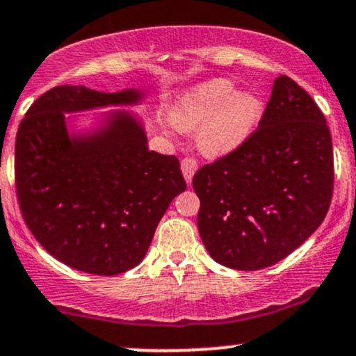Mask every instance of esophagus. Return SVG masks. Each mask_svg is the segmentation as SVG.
<instances>
[{
    "label": "esophagus",
    "instance_id": "1",
    "mask_svg": "<svg viewBox=\"0 0 356 356\" xmlns=\"http://www.w3.org/2000/svg\"><path fill=\"white\" fill-rule=\"evenodd\" d=\"M197 167H199V164H197V161H195V159H192V157H184L182 159L181 169H182V174H184V177H186L187 184L192 182V177H194Z\"/></svg>",
    "mask_w": 356,
    "mask_h": 356
}]
</instances>
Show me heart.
<instances>
[{
    "label": "heart",
    "instance_id": "1",
    "mask_svg": "<svg viewBox=\"0 0 356 356\" xmlns=\"http://www.w3.org/2000/svg\"><path fill=\"white\" fill-rule=\"evenodd\" d=\"M261 104L248 92H232V83L218 79L195 90L174 113L182 129L199 130V142L207 154H227L238 149L254 129Z\"/></svg>",
    "mask_w": 356,
    "mask_h": 356
}]
</instances>
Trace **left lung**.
I'll return each mask as SVG.
<instances>
[{
  "label": "left lung",
  "mask_w": 356,
  "mask_h": 356,
  "mask_svg": "<svg viewBox=\"0 0 356 356\" xmlns=\"http://www.w3.org/2000/svg\"><path fill=\"white\" fill-rule=\"evenodd\" d=\"M333 181L326 118L306 90L281 75L257 129L192 177L204 246L222 266H273L318 229Z\"/></svg>",
  "instance_id": "1"
}]
</instances>
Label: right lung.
Masks as SVG:
<instances>
[{
	"instance_id": "obj_1",
	"label": "right lung",
	"mask_w": 356,
	"mask_h": 356,
	"mask_svg": "<svg viewBox=\"0 0 356 356\" xmlns=\"http://www.w3.org/2000/svg\"><path fill=\"white\" fill-rule=\"evenodd\" d=\"M138 99L136 90L60 85L33 102L16 134V197L28 229L53 257L90 275L136 268L187 187L179 159L147 149L144 129L129 113L90 137H68L63 112Z\"/></svg>"
}]
</instances>
